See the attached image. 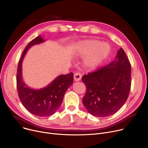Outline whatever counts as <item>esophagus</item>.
Returning a JSON list of instances; mask_svg holds the SVG:
<instances>
[{
	"mask_svg": "<svg viewBox=\"0 0 148 148\" xmlns=\"http://www.w3.org/2000/svg\"><path fill=\"white\" fill-rule=\"evenodd\" d=\"M82 75L79 73H75L74 75V79L75 81H80L82 79Z\"/></svg>",
	"mask_w": 148,
	"mask_h": 148,
	"instance_id": "esophagus-1",
	"label": "esophagus"
}]
</instances>
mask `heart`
Wrapping results in <instances>:
<instances>
[{"instance_id":"heart-1","label":"heart","mask_w":148,"mask_h":148,"mask_svg":"<svg viewBox=\"0 0 148 148\" xmlns=\"http://www.w3.org/2000/svg\"><path fill=\"white\" fill-rule=\"evenodd\" d=\"M78 50L82 56L88 54L84 64L89 68H96L107 59L111 51V46L108 42H101L98 40H89L79 43Z\"/></svg>"}]
</instances>
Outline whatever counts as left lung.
<instances>
[{"mask_svg": "<svg viewBox=\"0 0 148 148\" xmlns=\"http://www.w3.org/2000/svg\"><path fill=\"white\" fill-rule=\"evenodd\" d=\"M82 81L86 88L83 103L90 114L103 118L117 112L131 88V64L125 51L120 48L111 63L84 75Z\"/></svg>", "mask_w": 148, "mask_h": 148, "instance_id": "1", "label": "left lung"}]
</instances>
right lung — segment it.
<instances>
[{
  "instance_id": "add662e5",
  "label": "right lung",
  "mask_w": 148,
  "mask_h": 148,
  "mask_svg": "<svg viewBox=\"0 0 148 148\" xmlns=\"http://www.w3.org/2000/svg\"><path fill=\"white\" fill-rule=\"evenodd\" d=\"M44 41L41 36H38L29 43L19 60L17 73V88L21 103L30 113L40 117H47L56 113L62 104L65 93L73 83L74 76L73 73L60 75L47 86L39 89L30 88L23 82V58L31 47Z\"/></svg>"
}]
</instances>
